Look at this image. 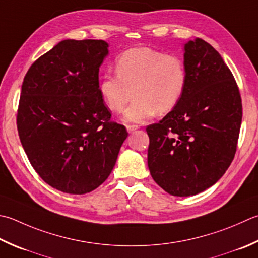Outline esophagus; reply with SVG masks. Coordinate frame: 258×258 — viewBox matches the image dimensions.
Masks as SVG:
<instances>
[{"instance_id":"34e87169","label":"esophagus","mask_w":258,"mask_h":258,"mask_svg":"<svg viewBox=\"0 0 258 258\" xmlns=\"http://www.w3.org/2000/svg\"><path fill=\"white\" fill-rule=\"evenodd\" d=\"M138 128H139V125H131V124H127V125H126V130H127V132H128V133L133 132V131L138 130Z\"/></svg>"}]
</instances>
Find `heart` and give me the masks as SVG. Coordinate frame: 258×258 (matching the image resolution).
Here are the masks:
<instances>
[{
	"mask_svg": "<svg viewBox=\"0 0 258 258\" xmlns=\"http://www.w3.org/2000/svg\"><path fill=\"white\" fill-rule=\"evenodd\" d=\"M116 75H104L98 92L104 104L118 113L127 104L134 89L132 105L125 110V122L141 123L156 114L172 110L182 98L188 72L182 59L151 48H132L115 61Z\"/></svg>",
	"mask_w": 258,
	"mask_h": 258,
	"instance_id": "obj_1",
	"label": "heart"
}]
</instances>
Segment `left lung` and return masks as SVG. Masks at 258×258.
<instances>
[{
    "instance_id": "left-lung-1",
    "label": "left lung",
    "mask_w": 258,
    "mask_h": 258,
    "mask_svg": "<svg viewBox=\"0 0 258 258\" xmlns=\"http://www.w3.org/2000/svg\"><path fill=\"white\" fill-rule=\"evenodd\" d=\"M188 84L179 104L146 126L148 165L166 192L189 197L215 184L233 162L243 117L239 88L213 45H184Z\"/></svg>"
}]
</instances>
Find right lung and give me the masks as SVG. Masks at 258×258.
I'll list each match as a JSON object with an SVG mask.
<instances>
[{
  "mask_svg": "<svg viewBox=\"0 0 258 258\" xmlns=\"http://www.w3.org/2000/svg\"><path fill=\"white\" fill-rule=\"evenodd\" d=\"M107 48L104 40H63L24 76L20 141L40 178L66 194L84 195L102 184L128 135L110 119L98 92Z\"/></svg>",
  "mask_w": 258,
  "mask_h": 258,
  "instance_id": "add662e5",
  "label": "right lung"
}]
</instances>
